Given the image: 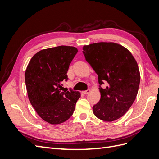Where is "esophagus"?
Returning a JSON list of instances; mask_svg holds the SVG:
<instances>
[{"label":"esophagus","instance_id":"34e87169","mask_svg":"<svg viewBox=\"0 0 159 159\" xmlns=\"http://www.w3.org/2000/svg\"><path fill=\"white\" fill-rule=\"evenodd\" d=\"M89 92H90V89H87V90H85V91H83V93H84V94H88Z\"/></svg>","mask_w":159,"mask_h":159}]
</instances>
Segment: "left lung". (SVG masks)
<instances>
[{
    "label": "left lung",
    "instance_id": "8db88e82",
    "mask_svg": "<svg viewBox=\"0 0 159 159\" xmlns=\"http://www.w3.org/2000/svg\"><path fill=\"white\" fill-rule=\"evenodd\" d=\"M85 60L98 75L101 99L93 105L96 117L115 121L126 113L135 100L140 84L137 61L126 48L113 42H99L83 47ZM107 83L106 88L100 85Z\"/></svg>",
    "mask_w": 159,
    "mask_h": 159
}]
</instances>
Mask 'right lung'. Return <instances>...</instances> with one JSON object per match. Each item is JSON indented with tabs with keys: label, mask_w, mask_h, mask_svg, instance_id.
<instances>
[{
	"label": "right lung",
	"mask_w": 159,
	"mask_h": 159,
	"mask_svg": "<svg viewBox=\"0 0 159 159\" xmlns=\"http://www.w3.org/2000/svg\"><path fill=\"white\" fill-rule=\"evenodd\" d=\"M78 52L73 46H60L42 50L34 55L25 71L28 99L44 121L57 125L74 113L79 91H63L69 66Z\"/></svg>",
	"instance_id": "add662e5"
}]
</instances>
